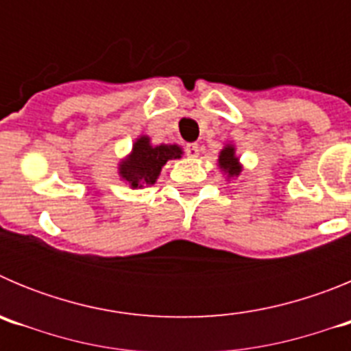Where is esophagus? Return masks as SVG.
<instances>
[{
    "instance_id": "obj_1",
    "label": "esophagus",
    "mask_w": 351,
    "mask_h": 351,
    "mask_svg": "<svg viewBox=\"0 0 351 351\" xmlns=\"http://www.w3.org/2000/svg\"><path fill=\"white\" fill-rule=\"evenodd\" d=\"M186 153L190 158H197L198 153H200V149H198L197 144H188L186 145Z\"/></svg>"
}]
</instances>
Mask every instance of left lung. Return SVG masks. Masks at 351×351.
I'll list each match as a JSON object with an SVG mask.
<instances>
[{"mask_svg":"<svg viewBox=\"0 0 351 351\" xmlns=\"http://www.w3.org/2000/svg\"><path fill=\"white\" fill-rule=\"evenodd\" d=\"M218 165L223 173H226V178H237L239 173L243 172V167L239 163V158L235 156V147L232 144H226L221 149L218 158Z\"/></svg>","mask_w":351,"mask_h":351,"instance_id":"1","label":"left lung"}]
</instances>
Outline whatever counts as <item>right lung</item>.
Here are the masks:
<instances>
[{"instance_id": "obj_1", "label": "right lung", "mask_w": 351, "mask_h": 351, "mask_svg": "<svg viewBox=\"0 0 351 351\" xmlns=\"http://www.w3.org/2000/svg\"><path fill=\"white\" fill-rule=\"evenodd\" d=\"M181 156L182 149L179 145H151L149 137L142 135L133 144L132 153L119 163V176L132 188H144L156 182L161 167L167 161L178 160Z\"/></svg>"}]
</instances>
